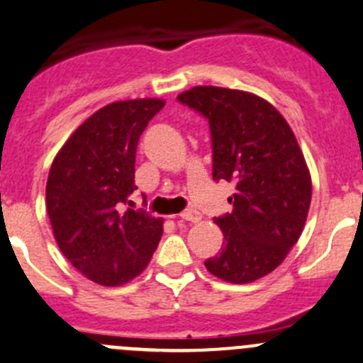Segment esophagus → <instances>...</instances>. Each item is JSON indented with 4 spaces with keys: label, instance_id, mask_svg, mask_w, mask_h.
<instances>
[{
    "label": "esophagus",
    "instance_id": "34e87169",
    "mask_svg": "<svg viewBox=\"0 0 363 363\" xmlns=\"http://www.w3.org/2000/svg\"><path fill=\"white\" fill-rule=\"evenodd\" d=\"M179 218H181V220H184V221H191V223H196V221L200 220V213H199V211H195V209H186V211H182L181 214H179Z\"/></svg>",
    "mask_w": 363,
    "mask_h": 363
}]
</instances>
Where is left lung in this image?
Instances as JSON below:
<instances>
[{
	"label": "left lung",
	"mask_w": 363,
	"mask_h": 363,
	"mask_svg": "<svg viewBox=\"0 0 363 363\" xmlns=\"http://www.w3.org/2000/svg\"><path fill=\"white\" fill-rule=\"evenodd\" d=\"M177 101L209 122L213 179L235 186L232 213L214 218L225 241L206 267L248 284L279 267L303 230L312 182L286 118L253 94L195 86Z\"/></svg>",
	"instance_id": "obj_1"
}]
</instances>
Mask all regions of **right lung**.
Returning <instances> with one entry per match:
<instances>
[{"label":"right lung","instance_id":"add662e5","mask_svg":"<svg viewBox=\"0 0 363 363\" xmlns=\"http://www.w3.org/2000/svg\"><path fill=\"white\" fill-rule=\"evenodd\" d=\"M160 99L111 103L86 118L55 157L45 203L56 242L81 275L101 286L138 277L163 235V220L125 209L136 189V147L163 110Z\"/></svg>","mask_w":363,"mask_h":363}]
</instances>
